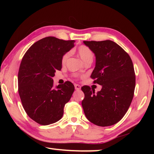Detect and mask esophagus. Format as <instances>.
<instances>
[{
    "label": "esophagus",
    "instance_id": "1",
    "mask_svg": "<svg viewBox=\"0 0 154 154\" xmlns=\"http://www.w3.org/2000/svg\"><path fill=\"white\" fill-rule=\"evenodd\" d=\"M75 90H79L81 89V86L78 84H75Z\"/></svg>",
    "mask_w": 154,
    "mask_h": 154
}]
</instances>
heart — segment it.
<instances>
[{
	"label": "heart",
	"instance_id": "heart-1",
	"mask_svg": "<svg viewBox=\"0 0 154 154\" xmlns=\"http://www.w3.org/2000/svg\"><path fill=\"white\" fill-rule=\"evenodd\" d=\"M77 54L84 63H85V62H87L88 61L93 60V58H94L93 52L87 46L81 45L80 47H79L77 49ZM69 56H70L69 52L66 53L63 56H62V60H61L62 65H64L66 63V62L68 61V59L69 58Z\"/></svg>",
	"mask_w": 154,
	"mask_h": 154
}]
</instances>
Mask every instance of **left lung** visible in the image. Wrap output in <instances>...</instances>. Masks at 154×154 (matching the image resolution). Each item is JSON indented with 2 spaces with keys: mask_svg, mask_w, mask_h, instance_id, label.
Instances as JSON below:
<instances>
[{
  "mask_svg": "<svg viewBox=\"0 0 154 154\" xmlns=\"http://www.w3.org/2000/svg\"><path fill=\"white\" fill-rule=\"evenodd\" d=\"M96 56V66L90 77L102 85L95 92L88 85L82 90V105L87 119L99 126L118 123L128 109L134 96L135 73L128 54L110 40L83 41Z\"/></svg>",
  "mask_w": 154,
  "mask_h": 154,
  "instance_id": "8db88e82",
  "label": "left lung"
}]
</instances>
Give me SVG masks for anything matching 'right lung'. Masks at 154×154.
<instances>
[{
	"mask_svg": "<svg viewBox=\"0 0 154 154\" xmlns=\"http://www.w3.org/2000/svg\"><path fill=\"white\" fill-rule=\"evenodd\" d=\"M74 43L48 36L34 43L23 57L18 72V92L26 113L36 123L46 126L62 118L75 87L66 82L54 88L52 77L56 70H61L62 56Z\"/></svg>",
	"mask_w": 154,
	"mask_h": 154,
	"instance_id": "add662e5",
	"label": "right lung"
}]
</instances>
